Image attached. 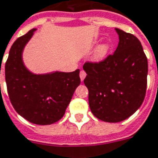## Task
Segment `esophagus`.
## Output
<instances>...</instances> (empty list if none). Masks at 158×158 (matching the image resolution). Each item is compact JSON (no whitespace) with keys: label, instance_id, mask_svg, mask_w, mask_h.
I'll return each instance as SVG.
<instances>
[{"label":"esophagus","instance_id":"esophagus-1","mask_svg":"<svg viewBox=\"0 0 158 158\" xmlns=\"http://www.w3.org/2000/svg\"><path fill=\"white\" fill-rule=\"evenodd\" d=\"M85 76H86V73H85V72L84 71V70L80 71V73H79V77H80V79H81L82 81L85 79Z\"/></svg>","mask_w":158,"mask_h":158}]
</instances>
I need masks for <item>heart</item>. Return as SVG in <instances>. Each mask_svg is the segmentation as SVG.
<instances>
[{"mask_svg":"<svg viewBox=\"0 0 158 158\" xmlns=\"http://www.w3.org/2000/svg\"><path fill=\"white\" fill-rule=\"evenodd\" d=\"M110 49V44L107 42L102 43L96 48L92 56V60L95 61H100L105 58Z\"/></svg>","mask_w":158,"mask_h":158,"instance_id":"obj_1","label":"heart"}]
</instances>
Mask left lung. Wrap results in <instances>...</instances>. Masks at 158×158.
I'll return each instance as SVG.
<instances>
[{
	"label": "left lung",
	"instance_id": "8db88e82",
	"mask_svg": "<svg viewBox=\"0 0 158 158\" xmlns=\"http://www.w3.org/2000/svg\"><path fill=\"white\" fill-rule=\"evenodd\" d=\"M115 31L119 44L113 55L99 63L83 66L90 110L106 122H120L135 113L147 85L148 61L140 42L133 34Z\"/></svg>",
	"mask_w": 158,
	"mask_h": 158
}]
</instances>
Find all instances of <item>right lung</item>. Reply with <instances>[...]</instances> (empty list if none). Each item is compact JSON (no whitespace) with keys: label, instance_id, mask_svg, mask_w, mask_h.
<instances>
[{"label":"right lung","instance_id":"1","mask_svg":"<svg viewBox=\"0 0 158 158\" xmlns=\"http://www.w3.org/2000/svg\"><path fill=\"white\" fill-rule=\"evenodd\" d=\"M36 30L29 31L12 45L5 65V78L10 101L17 113L34 124L50 125L63 117L80 84L79 69L44 74L29 71L22 56Z\"/></svg>","mask_w":158,"mask_h":158}]
</instances>
